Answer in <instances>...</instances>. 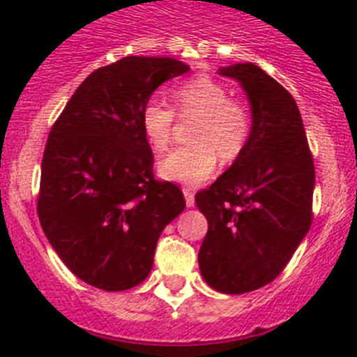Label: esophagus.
<instances>
[{
    "label": "esophagus",
    "instance_id": "34e87169",
    "mask_svg": "<svg viewBox=\"0 0 357 357\" xmlns=\"http://www.w3.org/2000/svg\"><path fill=\"white\" fill-rule=\"evenodd\" d=\"M184 198H185V206L188 207L195 206V193L191 191V189H188V188L184 189Z\"/></svg>",
    "mask_w": 357,
    "mask_h": 357
}]
</instances>
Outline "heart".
Masks as SVG:
<instances>
[{"label":"heart","instance_id":"1","mask_svg":"<svg viewBox=\"0 0 357 357\" xmlns=\"http://www.w3.org/2000/svg\"><path fill=\"white\" fill-rule=\"evenodd\" d=\"M173 103L182 118L197 116L188 146L175 148L159 160L157 172L164 181L197 185L223 162L239 157L252 132L250 112L241 102L230 100L229 91L211 77H197L176 85ZM141 130L155 151H164L172 139L173 109L160 98H150L141 109Z\"/></svg>","mask_w":357,"mask_h":357}]
</instances>
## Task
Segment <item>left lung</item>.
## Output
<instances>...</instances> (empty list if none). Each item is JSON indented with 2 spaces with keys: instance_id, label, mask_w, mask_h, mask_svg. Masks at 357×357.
I'll use <instances>...</instances> for the list:
<instances>
[{
  "instance_id": "1",
  "label": "left lung",
  "mask_w": 357,
  "mask_h": 357,
  "mask_svg": "<svg viewBox=\"0 0 357 357\" xmlns=\"http://www.w3.org/2000/svg\"><path fill=\"white\" fill-rule=\"evenodd\" d=\"M250 103L245 150L197 195L209 229L198 252L207 284L241 295L270 284L311 227L314 164L291 94L254 62L220 68Z\"/></svg>"
}]
</instances>
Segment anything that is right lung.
I'll use <instances>...</instances> for the list:
<instances>
[{
    "mask_svg": "<svg viewBox=\"0 0 357 357\" xmlns=\"http://www.w3.org/2000/svg\"><path fill=\"white\" fill-rule=\"evenodd\" d=\"M189 66L125 56L80 84L50 132L37 202L53 250L78 279L105 291L141 284L164 227L184 211L172 182L153 181L141 109Z\"/></svg>",
    "mask_w": 357,
    "mask_h": 357,
    "instance_id": "add662e5",
    "label": "right lung"
}]
</instances>
